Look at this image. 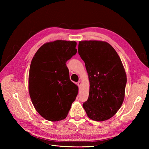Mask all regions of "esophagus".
<instances>
[{"mask_svg":"<svg viewBox=\"0 0 149 149\" xmlns=\"http://www.w3.org/2000/svg\"><path fill=\"white\" fill-rule=\"evenodd\" d=\"M78 86L79 88L80 89L81 86V81H78Z\"/></svg>","mask_w":149,"mask_h":149,"instance_id":"1","label":"esophagus"}]
</instances>
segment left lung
<instances>
[{"mask_svg":"<svg viewBox=\"0 0 149 149\" xmlns=\"http://www.w3.org/2000/svg\"><path fill=\"white\" fill-rule=\"evenodd\" d=\"M78 53L84 61L90 83L88 100L83 108L96 121L110 119L124 101L127 78L120 58L110 44L102 41H82Z\"/></svg>","mask_w":149,"mask_h":149,"instance_id":"left-lung-1","label":"left lung"}]
</instances>
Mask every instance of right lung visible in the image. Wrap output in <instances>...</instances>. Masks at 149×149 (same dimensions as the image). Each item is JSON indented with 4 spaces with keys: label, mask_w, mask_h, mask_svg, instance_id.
<instances>
[{
    "label": "right lung",
    "mask_w": 149,
    "mask_h": 149,
    "mask_svg": "<svg viewBox=\"0 0 149 149\" xmlns=\"http://www.w3.org/2000/svg\"><path fill=\"white\" fill-rule=\"evenodd\" d=\"M76 42L56 40L45 43L31 60L29 93L35 109L43 118L58 121L66 118L78 88L70 79L66 61L76 55Z\"/></svg>",
    "instance_id": "right-lung-1"
}]
</instances>
